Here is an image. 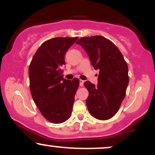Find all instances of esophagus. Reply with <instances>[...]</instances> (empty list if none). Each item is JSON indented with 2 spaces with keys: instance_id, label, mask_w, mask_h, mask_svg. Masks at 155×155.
<instances>
[{
  "instance_id": "34e87169",
  "label": "esophagus",
  "mask_w": 155,
  "mask_h": 155,
  "mask_svg": "<svg viewBox=\"0 0 155 155\" xmlns=\"http://www.w3.org/2000/svg\"><path fill=\"white\" fill-rule=\"evenodd\" d=\"M84 81H83V80L80 79V80H79V84H80V86L82 87L83 85H84Z\"/></svg>"
}]
</instances>
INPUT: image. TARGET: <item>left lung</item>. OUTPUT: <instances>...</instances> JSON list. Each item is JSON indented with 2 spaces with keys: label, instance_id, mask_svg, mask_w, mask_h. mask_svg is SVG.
Wrapping results in <instances>:
<instances>
[{
  "label": "left lung",
  "instance_id": "8db88e82",
  "mask_svg": "<svg viewBox=\"0 0 155 155\" xmlns=\"http://www.w3.org/2000/svg\"><path fill=\"white\" fill-rule=\"evenodd\" d=\"M76 44L87 53L94 68L99 70L97 86L89 81L84 83L89 91L87 107L97 120L111 119L125 97L129 83L127 64L118 48L104 36L84 37Z\"/></svg>",
  "mask_w": 155,
  "mask_h": 155
}]
</instances>
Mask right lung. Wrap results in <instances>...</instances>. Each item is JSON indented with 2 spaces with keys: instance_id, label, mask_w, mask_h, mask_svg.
Wrapping results in <instances>:
<instances>
[{
  "instance_id": "obj_1",
  "label": "right lung",
  "mask_w": 155,
  "mask_h": 155,
  "mask_svg": "<svg viewBox=\"0 0 155 155\" xmlns=\"http://www.w3.org/2000/svg\"><path fill=\"white\" fill-rule=\"evenodd\" d=\"M77 37H58L44 42L29 66L32 97L44 118L55 124L64 122L71 114L79 80L63 79L61 68L65 54Z\"/></svg>"
}]
</instances>
